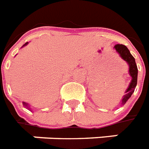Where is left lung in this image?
Returning <instances> with one entry per match:
<instances>
[{"label": "left lung", "mask_w": 149, "mask_h": 149, "mask_svg": "<svg viewBox=\"0 0 149 149\" xmlns=\"http://www.w3.org/2000/svg\"><path fill=\"white\" fill-rule=\"evenodd\" d=\"M114 49L117 52L121 58L123 59L125 62L127 63L129 65V74L131 77V81L129 84L127 89L125 91V95L122 97L120 101V105H125V103L127 102L128 99L131 97V95L134 93L135 87L137 86L138 82V67L135 62L134 58L130 54V51L125 45L123 44H116L114 46Z\"/></svg>", "instance_id": "left-lung-1"}]
</instances>
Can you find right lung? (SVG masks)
Returning a JSON list of instances; mask_svg holds the SVG:
<instances>
[{
	"mask_svg": "<svg viewBox=\"0 0 149 149\" xmlns=\"http://www.w3.org/2000/svg\"><path fill=\"white\" fill-rule=\"evenodd\" d=\"M28 44H29V43H28V42H26V44H23V46H22V47H25V46H26ZM22 104H23V105H24L25 108H26V109H28L29 110H31V108H29V104H28V103H26V102H22Z\"/></svg>",
	"mask_w": 149,
	"mask_h": 149,
	"instance_id": "add662e5",
	"label": "right lung"
}]
</instances>
